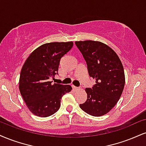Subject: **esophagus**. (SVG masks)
<instances>
[{"mask_svg":"<svg viewBox=\"0 0 146 146\" xmlns=\"http://www.w3.org/2000/svg\"><path fill=\"white\" fill-rule=\"evenodd\" d=\"M72 87H73V88L74 89V90H78V89H79V88L78 87H76V86H72Z\"/></svg>","mask_w":146,"mask_h":146,"instance_id":"esophagus-1","label":"esophagus"}]
</instances>
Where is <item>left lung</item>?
Segmentation results:
<instances>
[{"instance_id":"8db88e82","label":"left lung","mask_w":146,"mask_h":146,"mask_svg":"<svg viewBox=\"0 0 146 146\" xmlns=\"http://www.w3.org/2000/svg\"><path fill=\"white\" fill-rule=\"evenodd\" d=\"M86 62L89 75L96 80L92 88H86L87 100L80 107L86 113L99 117L116 105L123 92L125 76L118 56L100 41H75Z\"/></svg>"}]
</instances>
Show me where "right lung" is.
<instances>
[{"label": "right lung", "instance_id": "add662e5", "mask_svg": "<svg viewBox=\"0 0 146 146\" xmlns=\"http://www.w3.org/2000/svg\"><path fill=\"white\" fill-rule=\"evenodd\" d=\"M73 43L53 42L39 46L30 54L21 70L19 89L28 108L33 114L45 117L59 110L62 96L71 92L70 85L52 84L60 60Z\"/></svg>", "mask_w": 146, "mask_h": 146}]
</instances>
